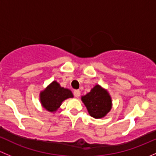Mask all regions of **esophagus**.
<instances>
[{
    "label": "esophagus",
    "instance_id": "obj_1",
    "mask_svg": "<svg viewBox=\"0 0 156 156\" xmlns=\"http://www.w3.org/2000/svg\"><path fill=\"white\" fill-rule=\"evenodd\" d=\"M73 95H74L76 98L80 97V90H74V91H73Z\"/></svg>",
    "mask_w": 156,
    "mask_h": 156
}]
</instances>
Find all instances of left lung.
<instances>
[{
  "label": "left lung",
  "mask_w": 156,
  "mask_h": 156,
  "mask_svg": "<svg viewBox=\"0 0 156 156\" xmlns=\"http://www.w3.org/2000/svg\"><path fill=\"white\" fill-rule=\"evenodd\" d=\"M82 101L90 115L100 119L106 115L111 109V98L107 91L97 85L89 93L82 97Z\"/></svg>",
  "instance_id": "left-lung-1"
}]
</instances>
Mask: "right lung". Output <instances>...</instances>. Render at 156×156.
<instances>
[{"label": "right lung", "mask_w": 156, "mask_h": 156, "mask_svg": "<svg viewBox=\"0 0 156 156\" xmlns=\"http://www.w3.org/2000/svg\"><path fill=\"white\" fill-rule=\"evenodd\" d=\"M73 97L70 90L61 87L57 82L54 81L41 93V101L46 110L53 112L60 107L63 101Z\"/></svg>", "instance_id": "1"}]
</instances>
